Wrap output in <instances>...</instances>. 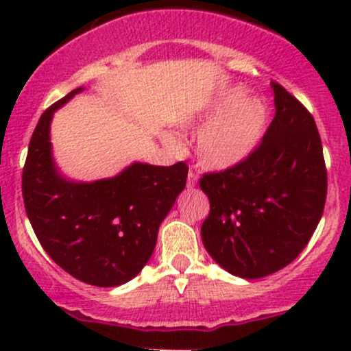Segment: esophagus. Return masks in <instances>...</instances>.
I'll use <instances>...</instances> for the list:
<instances>
[{
	"label": "esophagus",
	"mask_w": 351,
	"mask_h": 351,
	"mask_svg": "<svg viewBox=\"0 0 351 351\" xmlns=\"http://www.w3.org/2000/svg\"><path fill=\"white\" fill-rule=\"evenodd\" d=\"M196 181H198V175L195 171H189L188 173V180H186V188L193 189L196 186Z\"/></svg>",
	"instance_id": "1"
}]
</instances>
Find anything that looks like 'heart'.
<instances>
[{
	"label": "heart",
	"instance_id": "obj_1",
	"mask_svg": "<svg viewBox=\"0 0 351 351\" xmlns=\"http://www.w3.org/2000/svg\"><path fill=\"white\" fill-rule=\"evenodd\" d=\"M271 108L263 97L247 95L243 87H231L196 114L183 120V127L206 123L196 136L195 155L199 165L211 171L239 167L252 155L269 127ZM170 148L178 142L165 136Z\"/></svg>",
	"mask_w": 351,
	"mask_h": 351
}]
</instances>
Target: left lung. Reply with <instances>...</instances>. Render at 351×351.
<instances>
[{
  "label": "left lung",
  "instance_id": "1",
  "mask_svg": "<svg viewBox=\"0 0 351 351\" xmlns=\"http://www.w3.org/2000/svg\"><path fill=\"white\" fill-rule=\"evenodd\" d=\"M276 117L239 167L206 173L209 198L201 239L224 271L261 279L289 265L315 231L327 198V170L310 112L271 82Z\"/></svg>",
  "mask_w": 351,
  "mask_h": 351
}]
</instances>
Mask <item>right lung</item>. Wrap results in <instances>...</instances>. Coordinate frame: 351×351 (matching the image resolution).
<instances>
[{
	"label": "right lung",
	"mask_w": 351,
	"mask_h": 351,
	"mask_svg": "<svg viewBox=\"0 0 351 351\" xmlns=\"http://www.w3.org/2000/svg\"><path fill=\"white\" fill-rule=\"evenodd\" d=\"M74 88L41 115L23 170L26 215L44 251L75 279L117 287L145 267L158 228L186 186L188 167L135 162L119 175L74 181L52 156V115L82 92Z\"/></svg>",
	"instance_id": "1"
}]
</instances>
